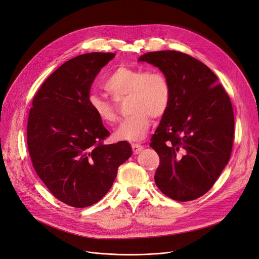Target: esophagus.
Here are the masks:
<instances>
[{"mask_svg":"<svg viewBox=\"0 0 259 259\" xmlns=\"http://www.w3.org/2000/svg\"><path fill=\"white\" fill-rule=\"evenodd\" d=\"M144 149V147L142 145H139V144H133L132 145V150L133 152L137 154V153H140L142 150Z\"/></svg>","mask_w":259,"mask_h":259,"instance_id":"1","label":"esophagus"}]
</instances>
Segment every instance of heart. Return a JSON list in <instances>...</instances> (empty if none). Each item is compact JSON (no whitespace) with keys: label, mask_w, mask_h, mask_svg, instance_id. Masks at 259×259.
Here are the masks:
<instances>
[{"label":"heart","mask_w":259,"mask_h":259,"mask_svg":"<svg viewBox=\"0 0 259 259\" xmlns=\"http://www.w3.org/2000/svg\"><path fill=\"white\" fill-rule=\"evenodd\" d=\"M105 89L115 101L130 98V117L122 120L114 130L117 141L140 142L146 138L151 126V116L159 118L167 112L171 88L165 74L158 70L145 71L139 68L119 66L105 81ZM92 113L105 124L117 118L114 103L92 93L88 98Z\"/></svg>","instance_id":"heart-1"}]
</instances>
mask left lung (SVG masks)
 Returning <instances> with one entry per match:
<instances>
[{
	"instance_id": "left-lung-1",
	"label": "left lung",
	"mask_w": 259,
	"mask_h": 259,
	"mask_svg": "<svg viewBox=\"0 0 259 259\" xmlns=\"http://www.w3.org/2000/svg\"><path fill=\"white\" fill-rule=\"evenodd\" d=\"M139 62L157 67L171 88L169 108L150 143L160 160L155 184L174 200L196 199L219 179L232 151L229 95L208 66L186 53L148 52Z\"/></svg>"
}]
</instances>
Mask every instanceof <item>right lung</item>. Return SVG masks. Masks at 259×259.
<instances>
[{"mask_svg":"<svg viewBox=\"0 0 259 259\" xmlns=\"http://www.w3.org/2000/svg\"><path fill=\"white\" fill-rule=\"evenodd\" d=\"M114 57L91 52L67 61L44 81L29 112L33 168L54 197L74 208L102 199L132 155L128 142L103 144L110 133L88 106L95 76Z\"/></svg>","mask_w":259,"mask_h":259,"instance_id":"obj_1","label":"right lung"}]
</instances>
